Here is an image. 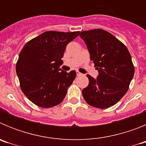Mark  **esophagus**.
Masks as SVG:
<instances>
[{
  "label": "esophagus",
  "mask_w": 146,
  "mask_h": 146,
  "mask_svg": "<svg viewBox=\"0 0 146 146\" xmlns=\"http://www.w3.org/2000/svg\"><path fill=\"white\" fill-rule=\"evenodd\" d=\"M76 74H77V76H80L82 74L79 71H76Z\"/></svg>",
  "instance_id": "esophagus-1"
}]
</instances>
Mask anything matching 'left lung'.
Returning a JSON list of instances; mask_svg holds the SVG:
<instances>
[{
	"mask_svg": "<svg viewBox=\"0 0 146 146\" xmlns=\"http://www.w3.org/2000/svg\"><path fill=\"white\" fill-rule=\"evenodd\" d=\"M91 60L99 72L96 79L87 74L89 84L82 90L86 102L105 109L116 104L127 92L135 74L128 49L118 38L102 29L82 31Z\"/></svg>",
	"mask_w": 146,
	"mask_h": 146,
	"instance_id": "left-lung-1",
	"label": "left lung"
}]
</instances>
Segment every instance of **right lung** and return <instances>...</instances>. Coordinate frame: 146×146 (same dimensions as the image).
<instances>
[{
    "mask_svg": "<svg viewBox=\"0 0 146 146\" xmlns=\"http://www.w3.org/2000/svg\"><path fill=\"white\" fill-rule=\"evenodd\" d=\"M80 31H46L27 42L16 64L20 88L30 101L48 108L61 103L76 77L59 69L66 45Z\"/></svg>",
    "mask_w": 146,
    "mask_h": 146,
    "instance_id": "obj_1",
    "label": "right lung"
}]
</instances>
